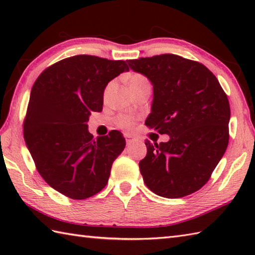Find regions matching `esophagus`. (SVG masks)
<instances>
[{"label": "esophagus", "mask_w": 255, "mask_h": 255, "mask_svg": "<svg viewBox=\"0 0 255 255\" xmlns=\"http://www.w3.org/2000/svg\"><path fill=\"white\" fill-rule=\"evenodd\" d=\"M125 139H126L127 144H130V143H132L134 141V138L131 136V134H129V133L125 134Z\"/></svg>", "instance_id": "esophagus-1"}]
</instances>
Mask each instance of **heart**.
Returning a JSON list of instances; mask_svg holds the SVG:
<instances>
[{"mask_svg": "<svg viewBox=\"0 0 255 255\" xmlns=\"http://www.w3.org/2000/svg\"><path fill=\"white\" fill-rule=\"evenodd\" d=\"M128 85L129 89L132 91V93H137L138 91L142 90L143 88H147V86H151L149 80L147 77H144L141 73H132L129 75L128 78ZM108 90V88H107ZM106 90V92H107ZM136 119L130 115H121L118 116L116 119V124L119 128L125 129V130H129L131 129L134 125Z\"/></svg>", "mask_w": 255, "mask_h": 255, "instance_id": "obj_1", "label": "heart"}]
</instances>
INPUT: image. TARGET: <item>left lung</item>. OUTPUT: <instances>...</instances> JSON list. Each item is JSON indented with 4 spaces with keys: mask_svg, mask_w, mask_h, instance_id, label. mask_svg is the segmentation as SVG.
Instances as JSON below:
<instances>
[{
    "mask_svg": "<svg viewBox=\"0 0 255 255\" xmlns=\"http://www.w3.org/2000/svg\"><path fill=\"white\" fill-rule=\"evenodd\" d=\"M153 84L145 125L170 136L150 143L139 162L145 185L154 194L180 198L208 182L229 142L230 105L217 78L197 61L164 55L127 60Z\"/></svg>",
    "mask_w": 255,
    "mask_h": 255,
    "instance_id": "1",
    "label": "left lung"
}]
</instances>
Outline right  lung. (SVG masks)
<instances>
[{
	"mask_svg": "<svg viewBox=\"0 0 255 255\" xmlns=\"http://www.w3.org/2000/svg\"><path fill=\"white\" fill-rule=\"evenodd\" d=\"M128 70L124 60L78 55L51 64L32 85L25 142L38 173L64 196L85 199L106 186L126 141L117 130L94 139L88 122L102 112L108 82Z\"/></svg>",
	"mask_w": 255,
	"mask_h": 255,
	"instance_id": "1",
	"label": "right lung"
}]
</instances>
